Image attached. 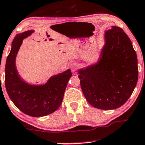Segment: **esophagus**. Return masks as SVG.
Instances as JSON below:
<instances>
[{
    "mask_svg": "<svg viewBox=\"0 0 145 145\" xmlns=\"http://www.w3.org/2000/svg\"><path fill=\"white\" fill-rule=\"evenodd\" d=\"M78 63H77L76 62H72L70 64V68L71 69V71H72V72H75L77 70V69H78Z\"/></svg>",
    "mask_w": 145,
    "mask_h": 145,
    "instance_id": "esophagus-1",
    "label": "esophagus"
}]
</instances>
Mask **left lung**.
<instances>
[{
	"label": "left lung",
	"mask_w": 145,
	"mask_h": 145,
	"mask_svg": "<svg viewBox=\"0 0 145 145\" xmlns=\"http://www.w3.org/2000/svg\"><path fill=\"white\" fill-rule=\"evenodd\" d=\"M104 44L96 63L80 69L83 94L93 107L114 110L123 105L138 81V61L133 43L124 31H105Z\"/></svg>",
	"instance_id": "obj_1"
}]
</instances>
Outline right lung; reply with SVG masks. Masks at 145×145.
<instances>
[{
    "mask_svg": "<svg viewBox=\"0 0 145 145\" xmlns=\"http://www.w3.org/2000/svg\"><path fill=\"white\" fill-rule=\"evenodd\" d=\"M34 32L29 30L17 34L12 41L6 61L5 87L9 98L20 110L29 116L41 117L59 108L72 74L68 69L54 75L41 84H29L21 78L16 69V57L23 39Z\"/></svg>",
    "mask_w": 145,
    "mask_h": 145,
    "instance_id": "right-lung-1",
    "label": "right lung"
}]
</instances>
